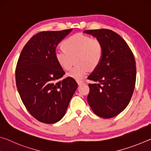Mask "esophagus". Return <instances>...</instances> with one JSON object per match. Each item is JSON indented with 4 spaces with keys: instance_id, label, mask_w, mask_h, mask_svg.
I'll use <instances>...</instances> for the list:
<instances>
[{
    "instance_id": "obj_1",
    "label": "esophagus",
    "mask_w": 151,
    "mask_h": 151,
    "mask_svg": "<svg viewBox=\"0 0 151 151\" xmlns=\"http://www.w3.org/2000/svg\"><path fill=\"white\" fill-rule=\"evenodd\" d=\"M77 83H78V85H83V84H84L85 83H84L83 81H77Z\"/></svg>"
}]
</instances>
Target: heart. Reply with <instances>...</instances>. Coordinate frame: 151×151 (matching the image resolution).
<instances>
[{
    "label": "heart",
    "mask_w": 151,
    "mask_h": 151,
    "mask_svg": "<svg viewBox=\"0 0 151 151\" xmlns=\"http://www.w3.org/2000/svg\"><path fill=\"white\" fill-rule=\"evenodd\" d=\"M64 48H57L55 57L58 65L64 70H70L75 57L77 64L67 75L80 81L87 75L90 69L94 70L101 63L103 56V47L96 39L87 36L76 34L63 42Z\"/></svg>",
    "instance_id": "heart-1"
}]
</instances>
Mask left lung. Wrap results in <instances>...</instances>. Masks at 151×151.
<instances>
[{"label": "left lung", "instance_id": "1", "mask_svg": "<svg viewBox=\"0 0 151 151\" xmlns=\"http://www.w3.org/2000/svg\"><path fill=\"white\" fill-rule=\"evenodd\" d=\"M101 42L103 56L101 63L88 79L89 106L96 115L110 119L118 115L129 104L136 82V63L134 55L124 40L111 30H88Z\"/></svg>", "mask_w": 151, "mask_h": 151}]
</instances>
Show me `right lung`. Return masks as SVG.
Returning a JSON list of instances; mask_svg holds the SVG:
<instances>
[{
    "mask_svg": "<svg viewBox=\"0 0 151 151\" xmlns=\"http://www.w3.org/2000/svg\"><path fill=\"white\" fill-rule=\"evenodd\" d=\"M72 30L37 33L25 45L18 60L16 83L20 98L31 115L44 123L62 119L77 88L73 78L58 81L65 72L55 57L57 45Z\"/></svg>",
    "mask_w": 151,
    "mask_h": 151,
    "instance_id": "obj_1",
    "label": "right lung"
}]
</instances>
